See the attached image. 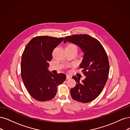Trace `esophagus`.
I'll return each mask as SVG.
<instances>
[{"label":"esophagus","mask_w":130,"mask_h":130,"mask_svg":"<svg viewBox=\"0 0 130 130\" xmlns=\"http://www.w3.org/2000/svg\"><path fill=\"white\" fill-rule=\"evenodd\" d=\"M71 78H72V76H70V75H67L66 76V79H71Z\"/></svg>","instance_id":"1"}]
</instances>
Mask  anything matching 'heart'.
<instances>
[{
	"instance_id": "heart-1",
	"label": "heart",
	"mask_w": 130,
	"mask_h": 130,
	"mask_svg": "<svg viewBox=\"0 0 130 130\" xmlns=\"http://www.w3.org/2000/svg\"><path fill=\"white\" fill-rule=\"evenodd\" d=\"M68 47H74V48H77V47L75 46L73 44H70L68 45Z\"/></svg>"
}]
</instances>
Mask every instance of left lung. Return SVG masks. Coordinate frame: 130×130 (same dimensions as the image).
I'll return each instance as SVG.
<instances>
[{
  "instance_id": "1",
  "label": "left lung",
  "mask_w": 130,
  "mask_h": 130,
  "mask_svg": "<svg viewBox=\"0 0 130 130\" xmlns=\"http://www.w3.org/2000/svg\"><path fill=\"white\" fill-rule=\"evenodd\" d=\"M70 42L80 48L84 56L80 68L86 78L80 81L76 76L72 77L77 84L70 90L72 98L78 102L89 103L102 92L107 82L109 73V62L107 54L102 44L88 35L67 36L64 44Z\"/></svg>"
}]
</instances>
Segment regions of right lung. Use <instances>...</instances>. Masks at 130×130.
Returning <instances> with one entry per match:
<instances>
[{
  "instance_id": "add662e5",
  "label": "right lung",
  "mask_w": 130,
  "mask_h": 130,
  "mask_svg": "<svg viewBox=\"0 0 130 130\" xmlns=\"http://www.w3.org/2000/svg\"><path fill=\"white\" fill-rule=\"evenodd\" d=\"M63 39L48 36L35 37L29 41L23 53L22 78L28 93L38 101L53 99L58 85L65 80V74H53L48 69L53 50Z\"/></svg>"
}]
</instances>
